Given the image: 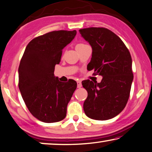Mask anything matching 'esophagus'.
<instances>
[{
	"mask_svg": "<svg viewBox=\"0 0 152 152\" xmlns=\"http://www.w3.org/2000/svg\"><path fill=\"white\" fill-rule=\"evenodd\" d=\"M77 88H81V86H82V85H81V81H77Z\"/></svg>",
	"mask_w": 152,
	"mask_h": 152,
	"instance_id": "esophagus-1",
	"label": "esophagus"
}]
</instances>
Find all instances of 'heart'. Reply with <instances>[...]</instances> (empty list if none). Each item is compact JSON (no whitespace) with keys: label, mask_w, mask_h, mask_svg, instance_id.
Segmentation results:
<instances>
[{"label":"heart","mask_w":152,"mask_h":152,"mask_svg":"<svg viewBox=\"0 0 152 152\" xmlns=\"http://www.w3.org/2000/svg\"><path fill=\"white\" fill-rule=\"evenodd\" d=\"M81 45H84V44H77L76 46H81Z\"/></svg>","instance_id":"heart-1"}]
</instances>
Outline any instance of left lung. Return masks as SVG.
Returning a JSON list of instances; mask_svg holds the SVG:
<instances>
[{
  "label": "left lung",
  "instance_id": "obj_1",
  "mask_svg": "<svg viewBox=\"0 0 152 152\" xmlns=\"http://www.w3.org/2000/svg\"><path fill=\"white\" fill-rule=\"evenodd\" d=\"M92 47L90 70L102 79L100 83L87 79L82 86L88 92L83 110L88 118L107 120L121 113L126 105L133 81L132 58L118 36L104 28L79 30Z\"/></svg>",
  "mask_w": 152,
  "mask_h": 152
}]
</instances>
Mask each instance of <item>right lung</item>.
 I'll return each instance as SVG.
<instances>
[{"label":"right lung","instance_id":"1","mask_svg":"<svg viewBox=\"0 0 152 152\" xmlns=\"http://www.w3.org/2000/svg\"><path fill=\"white\" fill-rule=\"evenodd\" d=\"M76 34L75 30H58L36 37L28 44L21 59L19 89L29 111L41 122H57L66 115L77 83L73 79L62 83L53 73L62 50Z\"/></svg>","mask_w":152,"mask_h":152}]
</instances>
